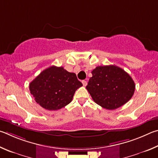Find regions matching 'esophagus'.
Here are the masks:
<instances>
[{"mask_svg":"<svg viewBox=\"0 0 158 158\" xmlns=\"http://www.w3.org/2000/svg\"><path fill=\"white\" fill-rule=\"evenodd\" d=\"M82 85H83V86L85 87V86H87V82L86 81H82Z\"/></svg>","mask_w":158,"mask_h":158,"instance_id":"esophagus-1","label":"esophagus"}]
</instances>
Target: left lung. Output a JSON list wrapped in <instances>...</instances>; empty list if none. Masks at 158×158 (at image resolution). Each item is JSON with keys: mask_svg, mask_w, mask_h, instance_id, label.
Segmentation results:
<instances>
[{"mask_svg": "<svg viewBox=\"0 0 158 158\" xmlns=\"http://www.w3.org/2000/svg\"><path fill=\"white\" fill-rule=\"evenodd\" d=\"M86 89L96 103L107 110H115L133 96L135 85L130 75L115 65L99 66L92 71Z\"/></svg>", "mask_w": 158, "mask_h": 158, "instance_id": "left-lung-1", "label": "left lung"}]
</instances>
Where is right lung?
<instances>
[{
    "instance_id": "right-lung-1",
    "label": "right lung",
    "mask_w": 158,
    "mask_h": 158,
    "mask_svg": "<svg viewBox=\"0 0 158 158\" xmlns=\"http://www.w3.org/2000/svg\"><path fill=\"white\" fill-rule=\"evenodd\" d=\"M82 86L76 73L62 66H51L30 82L29 89L40 106L48 110H57L70 103L76 91Z\"/></svg>"
}]
</instances>
